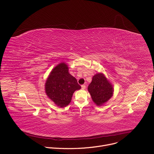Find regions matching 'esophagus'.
<instances>
[{
  "label": "esophagus",
  "mask_w": 154,
  "mask_h": 154,
  "mask_svg": "<svg viewBox=\"0 0 154 154\" xmlns=\"http://www.w3.org/2000/svg\"><path fill=\"white\" fill-rule=\"evenodd\" d=\"M81 88H82L83 89H86V86H85V85H82V86H81Z\"/></svg>",
  "instance_id": "1"
}]
</instances>
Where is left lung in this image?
<instances>
[{"mask_svg":"<svg viewBox=\"0 0 154 154\" xmlns=\"http://www.w3.org/2000/svg\"><path fill=\"white\" fill-rule=\"evenodd\" d=\"M88 89L93 101L97 106L107 102L113 94L112 86L102 73H97L93 77Z\"/></svg>","mask_w":154,"mask_h":154,"instance_id":"left-lung-1","label":"left lung"}]
</instances>
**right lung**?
<instances>
[{"label":"right lung","instance_id":"right-lung-1","mask_svg":"<svg viewBox=\"0 0 154 154\" xmlns=\"http://www.w3.org/2000/svg\"><path fill=\"white\" fill-rule=\"evenodd\" d=\"M81 89L76 79L68 73L66 64L61 63L52 70L45 83V92L58 106L65 107L71 102L76 90Z\"/></svg>","mask_w":154,"mask_h":154}]
</instances>
